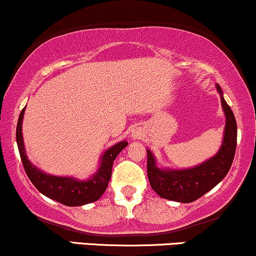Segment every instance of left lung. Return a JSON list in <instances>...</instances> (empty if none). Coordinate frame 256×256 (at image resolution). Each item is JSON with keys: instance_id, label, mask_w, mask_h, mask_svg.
I'll list each match as a JSON object with an SVG mask.
<instances>
[{"instance_id": "obj_1", "label": "left lung", "mask_w": 256, "mask_h": 256, "mask_svg": "<svg viewBox=\"0 0 256 256\" xmlns=\"http://www.w3.org/2000/svg\"><path fill=\"white\" fill-rule=\"evenodd\" d=\"M216 90L225 114V130L222 146L214 156L192 168L173 170L168 167H158L154 154L146 149L149 183L160 198L190 204L212 190L228 174L236 152L237 124L234 112L226 104L219 84H216Z\"/></svg>"}]
</instances>
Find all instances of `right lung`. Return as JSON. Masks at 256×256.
I'll use <instances>...</instances> for the list:
<instances>
[{
  "label": "right lung",
  "instance_id": "1",
  "mask_svg": "<svg viewBox=\"0 0 256 256\" xmlns=\"http://www.w3.org/2000/svg\"><path fill=\"white\" fill-rule=\"evenodd\" d=\"M25 108L26 107L22 110L19 119H18L16 143L25 172L28 177L30 178L32 184L44 196L60 202L64 206H70V207L83 206L98 201L104 195L108 183H110L113 161L118 156L119 152L128 146V142L122 140V142L116 143L110 148H108L100 158L98 171L84 180L74 177H61V176L49 174V173H46L38 168L37 166H34L26 155L22 126Z\"/></svg>",
  "mask_w": 256,
  "mask_h": 256
}]
</instances>
